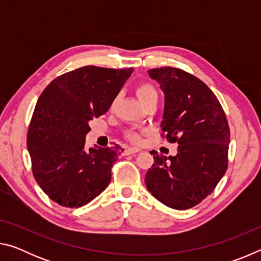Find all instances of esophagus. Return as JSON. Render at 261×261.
I'll use <instances>...</instances> for the list:
<instances>
[{
    "mask_svg": "<svg viewBox=\"0 0 261 261\" xmlns=\"http://www.w3.org/2000/svg\"><path fill=\"white\" fill-rule=\"evenodd\" d=\"M138 152H140V149L137 147H126L125 148V154H127V155H131V154H136Z\"/></svg>",
    "mask_w": 261,
    "mask_h": 261,
    "instance_id": "34e87169",
    "label": "esophagus"
}]
</instances>
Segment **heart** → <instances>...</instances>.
Listing matches in <instances>:
<instances>
[{"instance_id":"obj_1","label":"heart","mask_w":261,"mask_h":261,"mask_svg":"<svg viewBox=\"0 0 261 261\" xmlns=\"http://www.w3.org/2000/svg\"><path fill=\"white\" fill-rule=\"evenodd\" d=\"M136 93H137V95H138L140 102L143 103V106L146 105L147 102H149V101H152V100H158L156 88L149 83H141L140 85H138V87H137ZM127 136H129V138H131L132 140L138 139V136L134 134V132H131V134H129Z\"/></svg>"}]
</instances>
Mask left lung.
<instances>
[{
  "mask_svg": "<svg viewBox=\"0 0 261 261\" xmlns=\"http://www.w3.org/2000/svg\"><path fill=\"white\" fill-rule=\"evenodd\" d=\"M147 72L165 94L161 129L178 147L175 156H153L145 183L170 208H191L226 174L230 141L226 114L213 92L192 74L171 67Z\"/></svg>",
  "mask_w": 261,
  "mask_h": 261,
  "instance_id": "left-lung-1",
  "label": "left lung"
}]
</instances>
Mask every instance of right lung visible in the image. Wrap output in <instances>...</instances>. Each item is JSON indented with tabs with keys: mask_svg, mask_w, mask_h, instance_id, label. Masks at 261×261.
Masks as SVG:
<instances>
[{
	"mask_svg": "<svg viewBox=\"0 0 261 261\" xmlns=\"http://www.w3.org/2000/svg\"><path fill=\"white\" fill-rule=\"evenodd\" d=\"M134 69L88 65L55 78L39 98L28 132L35 180L53 201L78 208L108 187L123 149H85L90 121L108 112Z\"/></svg>",
	"mask_w": 261,
	"mask_h": 261,
	"instance_id": "add662e5",
	"label": "right lung"
}]
</instances>
